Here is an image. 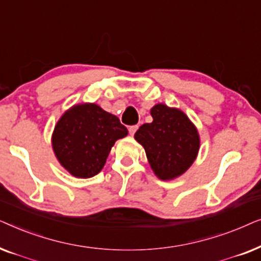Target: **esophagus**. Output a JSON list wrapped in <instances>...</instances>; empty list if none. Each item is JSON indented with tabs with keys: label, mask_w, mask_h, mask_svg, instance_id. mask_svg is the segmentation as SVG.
<instances>
[{
	"label": "esophagus",
	"mask_w": 261,
	"mask_h": 261,
	"mask_svg": "<svg viewBox=\"0 0 261 261\" xmlns=\"http://www.w3.org/2000/svg\"><path fill=\"white\" fill-rule=\"evenodd\" d=\"M128 130H129L130 135H134L135 132L138 130V124H135V126H130L129 128H128Z\"/></svg>",
	"instance_id": "obj_1"
}]
</instances>
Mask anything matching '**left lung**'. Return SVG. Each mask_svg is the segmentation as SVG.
I'll use <instances>...</instances> for the list:
<instances>
[{
  "instance_id": "8db88e82",
  "label": "left lung",
  "mask_w": 261,
  "mask_h": 261,
  "mask_svg": "<svg viewBox=\"0 0 261 261\" xmlns=\"http://www.w3.org/2000/svg\"><path fill=\"white\" fill-rule=\"evenodd\" d=\"M153 121L144 123L134 138L144 146L152 170L160 179H173L195 162L199 148L197 129L183 112L156 105Z\"/></svg>"
}]
</instances>
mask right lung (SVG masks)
<instances>
[{
    "instance_id": "right-lung-1",
    "label": "right lung",
    "mask_w": 261,
    "mask_h": 261,
    "mask_svg": "<svg viewBox=\"0 0 261 261\" xmlns=\"http://www.w3.org/2000/svg\"><path fill=\"white\" fill-rule=\"evenodd\" d=\"M127 128L113 114L97 105H78L56 124L52 146L59 163L74 177L90 178L105 166L117 139Z\"/></svg>"
}]
</instances>
